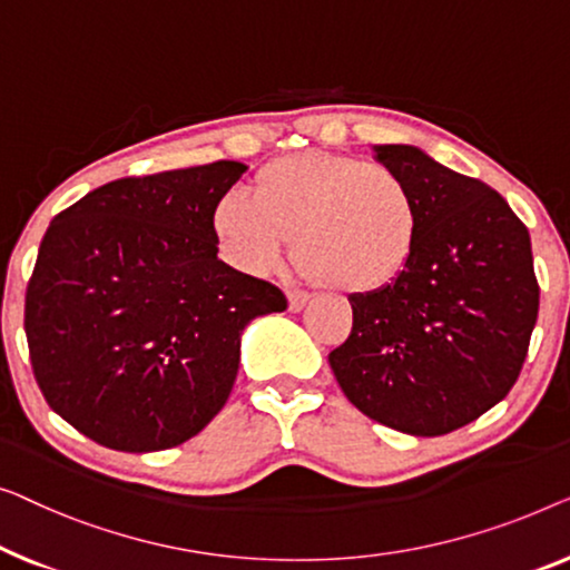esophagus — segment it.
Listing matches in <instances>:
<instances>
[{
	"mask_svg": "<svg viewBox=\"0 0 570 570\" xmlns=\"http://www.w3.org/2000/svg\"><path fill=\"white\" fill-rule=\"evenodd\" d=\"M286 296H288V309H292V312H302L309 304V294L296 292V288H294V292H288Z\"/></svg>",
	"mask_w": 570,
	"mask_h": 570,
	"instance_id": "1",
	"label": "esophagus"
}]
</instances>
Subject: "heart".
Segmentation results:
<instances>
[{"label": "heart", "instance_id": "1", "mask_svg": "<svg viewBox=\"0 0 570 570\" xmlns=\"http://www.w3.org/2000/svg\"><path fill=\"white\" fill-rule=\"evenodd\" d=\"M224 258L263 276L294 258L333 292L368 294L395 284L421 237V206L403 175L348 155L299 151L255 175L253 196L229 190L214 206Z\"/></svg>", "mask_w": 570, "mask_h": 570}]
</instances>
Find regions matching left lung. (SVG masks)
<instances>
[{"label": "left lung", "instance_id": "left-lung-1", "mask_svg": "<svg viewBox=\"0 0 570 570\" xmlns=\"http://www.w3.org/2000/svg\"><path fill=\"white\" fill-rule=\"evenodd\" d=\"M374 159L411 183L421 237L395 284L351 294L354 331L327 362L343 395L376 423L442 436L514 387L537 323L532 243L507 198L411 144Z\"/></svg>", "mask_w": 570, "mask_h": 570}]
</instances>
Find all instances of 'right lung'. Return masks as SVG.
Listing matches in <instances>:
<instances>
[{"label": "right lung", "mask_w": 570, "mask_h": 570, "mask_svg": "<svg viewBox=\"0 0 570 570\" xmlns=\"http://www.w3.org/2000/svg\"><path fill=\"white\" fill-rule=\"evenodd\" d=\"M247 165L167 170L95 188L53 216L26 294L38 387L79 434L118 452L196 436L227 403L274 284L219 261L212 214Z\"/></svg>", "instance_id": "obj_1"}]
</instances>
